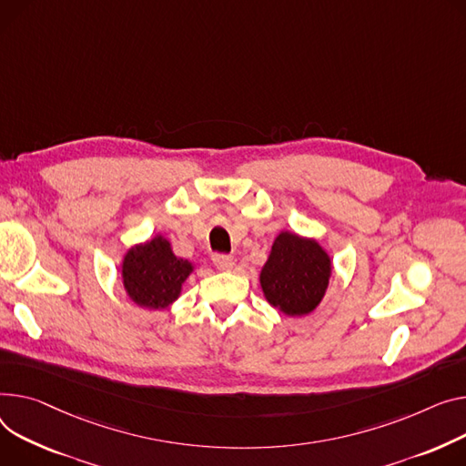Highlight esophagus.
Segmentation results:
<instances>
[{
    "label": "esophagus",
    "mask_w": 466,
    "mask_h": 466,
    "mask_svg": "<svg viewBox=\"0 0 466 466\" xmlns=\"http://www.w3.org/2000/svg\"><path fill=\"white\" fill-rule=\"evenodd\" d=\"M211 260H213V264L219 268V269H223V271H228V269H232V266H234V258L230 257V255H225V253H215L213 257H211Z\"/></svg>",
    "instance_id": "esophagus-1"
}]
</instances>
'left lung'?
I'll return each instance as SVG.
<instances>
[{"label":"left lung","instance_id":"1","mask_svg":"<svg viewBox=\"0 0 466 466\" xmlns=\"http://www.w3.org/2000/svg\"><path fill=\"white\" fill-rule=\"evenodd\" d=\"M329 273L331 262L317 241L281 232L262 268L260 285L273 307L298 317L311 313L320 303Z\"/></svg>","mask_w":466,"mask_h":466}]
</instances>
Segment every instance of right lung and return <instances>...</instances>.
<instances>
[{
	"label": "right lung",
	"instance_id": "obj_1",
	"mask_svg": "<svg viewBox=\"0 0 466 466\" xmlns=\"http://www.w3.org/2000/svg\"><path fill=\"white\" fill-rule=\"evenodd\" d=\"M193 271L191 262L177 258L170 243L157 236L137 245L123 260V285L135 303L147 309L168 307Z\"/></svg>",
	"mask_w": 466,
	"mask_h": 466
}]
</instances>
